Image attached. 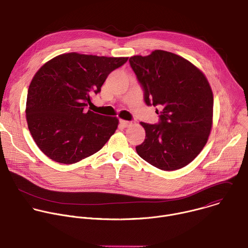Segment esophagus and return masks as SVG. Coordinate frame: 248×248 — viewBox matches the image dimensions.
Wrapping results in <instances>:
<instances>
[{
	"label": "esophagus",
	"mask_w": 248,
	"mask_h": 248,
	"mask_svg": "<svg viewBox=\"0 0 248 248\" xmlns=\"http://www.w3.org/2000/svg\"><path fill=\"white\" fill-rule=\"evenodd\" d=\"M120 123H121V124H122L124 127H127V126H129V125L131 124V123H130V122L125 121V120H121V121H120Z\"/></svg>",
	"instance_id": "34e87169"
}]
</instances>
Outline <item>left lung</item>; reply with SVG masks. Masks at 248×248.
<instances>
[{"mask_svg": "<svg viewBox=\"0 0 248 248\" xmlns=\"http://www.w3.org/2000/svg\"><path fill=\"white\" fill-rule=\"evenodd\" d=\"M130 66L144 90V101L162 109L160 122H141L145 139L137 154L163 170L191 163L206 145L213 124V92L201 70L185 58L155 50L133 56Z\"/></svg>", "mask_w": 248, "mask_h": 248, "instance_id": "8db88e82", "label": "left lung"}]
</instances>
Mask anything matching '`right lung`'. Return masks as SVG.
I'll use <instances>...</instances> for the list:
<instances>
[{
    "instance_id": "right-lung-1",
    "label": "right lung",
    "mask_w": 248,
    "mask_h": 248,
    "mask_svg": "<svg viewBox=\"0 0 248 248\" xmlns=\"http://www.w3.org/2000/svg\"><path fill=\"white\" fill-rule=\"evenodd\" d=\"M127 59L74 52L38 69L28 88L25 114L32 138L47 157L61 164L78 163L98 152L115 133L118 118L86 112L85 107Z\"/></svg>"
}]
</instances>
